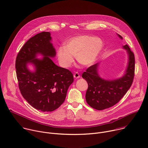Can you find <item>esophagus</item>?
I'll list each match as a JSON object with an SVG mask.
<instances>
[{
    "instance_id": "34e87169",
    "label": "esophagus",
    "mask_w": 148,
    "mask_h": 148,
    "mask_svg": "<svg viewBox=\"0 0 148 148\" xmlns=\"http://www.w3.org/2000/svg\"><path fill=\"white\" fill-rule=\"evenodd\" d=\"M80 75L79 74V73L78 72H75L74 74V77L75 78H79Z\"/></svg>"
}]
</instances>
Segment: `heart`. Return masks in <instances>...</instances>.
Instances as JSON below:
<instances>
[{
	"mask_svg": "<svg viewBox=\"0 0 148 148\" xmlns=\"http://www.w3.org/2000/svg\"><path fill=\"white\" fill-rule=\"evenodd\" d=\"M103 46L99 38L90 36H78L70 39L64 47L57 50V58L60 64L65 68L71 66L73 57L83 66H89L95 62Z\"/></svg>",
	"mask_w": 148,
	"mask_h": 148,
	"instance_id": "1",
	"label": "heart"
}]
</instances>
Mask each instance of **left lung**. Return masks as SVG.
<instances>
[{
	"label": "left lung",
	"mask_w": 148,
	"mask_h": 148,
	"mask_svg": "<svg viewBox=\"0 0 148 148\" xmlns=\"http://www.w3.org/2000/svg\"><path fill=\"white\" fill-rule=\"evenodd\" d=\"M118 36L122 38L121 36ZM123 48L129 54V63L126 74L122 78L112 81L102 79L97 72L98 63L89 67L82 75L88 85L86 101L94 109L101 111L114 106L132 86L135 75V56L127 45Z\"/></svg>",
	"instance_id": "1"
}]
</instances>
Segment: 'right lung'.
<instances>
[{"instance_id": "add662e5", "label": "right lung", "mask_w": 148, "mask_h": 148, "mask_svg": "<svg viewBox=\"0 0 148 148\" xmlns=\"http://www.w3.org/2000/svg\"><path fill=\"white\" fill-rule=\"evenodd\" d=\"M51 39L47 32L31 37L18 53L15 64L21 94L33 108L43 112L53 111L64 102L74 81L69 70L56 66L49 57L56 56ZM37 53L44 55V58L36 59ZM28 62L35 65V72L28 70Z\"/></svg>"}]
</instances>
